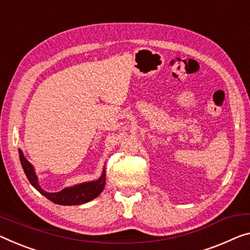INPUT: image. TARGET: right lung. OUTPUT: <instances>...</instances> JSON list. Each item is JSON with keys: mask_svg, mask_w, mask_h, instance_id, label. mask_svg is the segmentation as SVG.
Listing matches in <instances>:
<instances>
[{"mask_svg": "<svg viewBox=\"0 0 250 250\" xmlns=\"http://www.w3.org/2000/svg\"><path fill=\"white\" fill-rule=\"evenodd\" d=\"M19 154H20V161H21L23 171H24L29 182L31 183L42 195H44V197L49 199L50 201L55 202L57 205H62V206L83 205V203H86L95 199L104 190V188H105L106 178H105V171H104L102 176L97 180V181L82 183L72 188H67V189H63L59 192H55V193H48V192L43 191L39 187L37 175L34 173L33 167L31 165V163L25 159L24 155H23L21 149L19 151Z\"/></svg>", "mask_w": 250, "mask_h": 250, "instance_id": "obj_1", "label": "right lung"}]
</instances>
